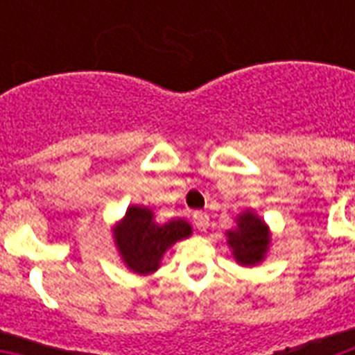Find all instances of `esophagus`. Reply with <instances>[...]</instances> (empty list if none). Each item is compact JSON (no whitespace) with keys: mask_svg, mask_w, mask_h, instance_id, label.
I'll return each mask as SVG.
<instances>
[{"mask_svg":"<svg viewBox=\"0 0 355 355\" xmlns=\"http://www.w3.org/2000/svg\"><path fill=\"white\" fill-rule=\"evenodd\" d=\"M193 223L199 230H206V228L210 227V217H208V214H205V211H195Z\"/></svg>","mask_w":355,"mask_h":355,"instance_id":"1","label":"esophagus"}]
</instances>
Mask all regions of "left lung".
<instances>
[{"label":"left lung","mask_w":355,"mask_h":355,"mask_svg":"<svg viewBox=\"0 0 355 355\" xmlns=\"http://www.w3.org/2000/svg\"><path fill=\"white\" fill-rule=\"evenodd\" d=\"M228 245L241 265H254L263 259L269 245L267 227L254 214H243L237 219V228L228 232Z\"/></svg>","instance_id":"1"}]
</instances>
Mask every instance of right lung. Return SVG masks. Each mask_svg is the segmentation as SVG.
<instances>
[{
	"label": "right lung",
	"mask_w": 355,
	"mask_h": 355,
	"mask_svg": "<svg viewBox=\"0 0 355 355\" xmlns=\"http://www.w3.org/2000/svg\"><path fill=\"white\" fill-rule=\"evenodd\" d=\"M191 227L182 219L156 225L147 208L132 206L116 230V243L123 261L139 275L158 269L160 258L178 239L188 237Z\"/></svg>",
	"instance_id": "right-lung-1"
}]
</instances>
